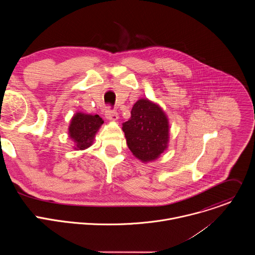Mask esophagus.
I'll list each match as a JSON object with an SVG mask.
<instances>
[{
  "label": "esophagus",
  "mask_w": 255,
  "mask_h": 255,
  "mask_svg": "<svg viewBox=\"0 0 255 255\" xmlns=\"http://www.w3.org/2000/svg\"><path fill=\"white\" fill-rule=\"evenodd\" d=\"M106 118L109 120V121H117L119 119V115L117 112H114V111H107L106 112Z\"/></svg>",
  "instance_id": "esophagus-1"
}]
</instances>
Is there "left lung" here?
Instances as JSON below:
<instances>
[{
  "label": "left lung",
  "instance_id": "obj_1",
  "mask_svg": "<svg viewBox=\"0 0 255 255\" xmlns=\"http://www.w3.org/2000/svg\"><path fill=\"white\" fill-rule=\"evenodd\" d=\"M132 154L147 163L156 160L169 142V121L162 108L148 99H139L131 110V118L122 124Z\"/></svg>",
  "mask_w": 255,
  "mask_h": 255
}]
</instances>
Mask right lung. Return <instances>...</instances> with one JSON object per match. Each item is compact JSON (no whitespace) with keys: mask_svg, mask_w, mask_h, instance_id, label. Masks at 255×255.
Returning a JSON list of instances; mask_svg holds the SVG:
<instances>
[{"mask_svg":"<svg viewBox=\"0 0 255 255\" xmlns=\"http://www.w3.org/2000/svg\"><path fill=\"white\" fill-rule=\"evenodd\" d=\"M104 120L99 115L77 112L70 119L68 136L74 142L75 150H85L92 146L96 134L103 125Z\"/></svg>","mask_w":255,"mask_h":255,"instance_id":"1","label":"right lung"}]
</instances>
